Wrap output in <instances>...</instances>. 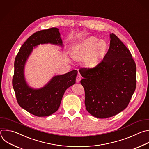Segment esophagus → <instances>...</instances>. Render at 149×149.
Listing matches in <instances>:
<instances>
[{"label": "esophagus", "instance_id": "34e87169", "mask_svg": "<svg viewBox=\"0 0 149 149\" xmlns=\"http://www.w3.org/2000/svg\"><path fill=\"white\" fill-rule=\"evenodd\" d=\"M81 80V76L80 74H78L76 77V81L77 82H79Z\"/></svg>", "mask_w": 149, "mask_h": 149}]
</instances>
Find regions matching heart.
<instances>
[{"label":"heart","mask_w":149,"mask_h":149,"mask_svg":"<svg viewBox=\"0 0 149 149\" xmlns=\"http://www.w3.org/2000/svg\"><path fill=\"white\" fill-rule=\"evenodd\" d=\"M108 49L107 43L95 37L88 38L72 49V54L74 58H84L87 65L95 64L105 55Z\"/></svg>","instance_id":"b5f03b06"}]
</instances>
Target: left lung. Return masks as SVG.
I'll list each match as a JSON object with an SVG mask.
<instances>
[{
	"mask_svg": "<svg viewBox=\"0 0 149 149\" xmlns=\"http://www.w3.org/2000/svg\"><path fill=\"white\" fill-rule=\"evenodd\" d=\"M103 60L93 68H81L87 111L99 118L112 117L125 109L135 91L136 66L132 56L114 34Z\"/></svg>",
	"mask_w": 149,
	"mask_h": 149,
	"instance_id": "obj_1",
	"label": "left lung"
}]
</instances>
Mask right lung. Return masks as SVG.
Returning a JSON list of instances; mask_svg holds the SVG:
<instances>
[{
  "label": "right lung",
  "instance_id": "add662e5",
  "mask_svg": "<svg viewBox=\"0 0 149 149\" xmlns=\"http://www.w3.org/2000/svg\"><path fill=\"white\" fill-rule=\"evenodd\" d=\"M52 44L63 47L59 29L52 27L37 32L30 36L20 47L15 61L12 84L19 106L35 116L45 117L55 113L60 106L66 89L76 83L77 70L54 76L43 87L35 88L25 79L24 68L30 55L36 47Z\"/></svg>",
  "mask_w": 149,
  "mask_h": 149
}]
</instances>
